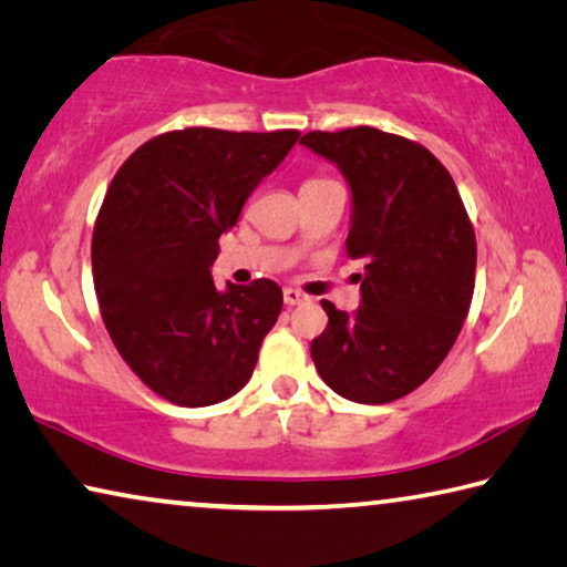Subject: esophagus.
<instances>
[{
	"mask_svg": "<svg viewBox=\"0 0 567 567\" xmlns=\"http://www.w3.org/2000/svg\"><path fill=\"white\" fill-rule=\"evenodd\" d=\"M284 301H286V306H296V303L306 301V296L299 289H284Z\"/></svg>",
	"mask_w": 567,
	"mask_h": 567,
	"instance_id": "34e87169",
	"label": "esophagus"
}]
</instances>
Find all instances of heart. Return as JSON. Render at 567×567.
I'll return each instance as SVG.
<instances>
[{"instance_id": "1", "label": "heart", "mask_w": 567, "mask_h": 567, "mask_svg": "<svg viewBox=\"0 0 567 567\" xmlns=\"http://www.w3.org/2000/svg\"><path fill=\"white\" fill-rule=\"evenodd\" d=\"M313 181H319V178H313ZM313 181H309V183H313Z\"/></svg>"}]
</instances>
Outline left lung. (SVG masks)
<instances>
[{"label":"left lung","mask_w":567,"mask_h":567,"mask_svg":"<svg viewBox=\"0 0 567 567\" xmlns=\"http://www.w3.org/2000/svg\"><path fill=\"white\" fill-rule=\"evenodd\" d=\"M301 143L349 181L347 254L364 261L351 317L321 301L329 323L311 359L344 399L394 402L424 384L460 337L475 291V228L450 171L420 143L369 125L313 130Z\"/></svg>","instance_id":"obj_1"}]
</instances>
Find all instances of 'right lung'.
Segmentation results:
<instances>
[{
	"label": "right lung",
	"mask_w": 567,
	"mask_h": 567,
	"mask_svg": "<svg viewBox=\"0 0 567 567\" xmlns=\"http://www.w3.org/2000/svg\"><path fill=\"white\" fill-rule=\"evenodd\" d=\"M299 130L185 127L120 165L92 230V281L117 354L157 396L208 406L246 386L281 313L271 278L216 291L218 238Z\"/></svg>",
	"instance_id": "add662e5"
}]
</instances>
